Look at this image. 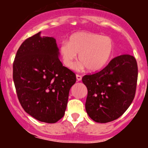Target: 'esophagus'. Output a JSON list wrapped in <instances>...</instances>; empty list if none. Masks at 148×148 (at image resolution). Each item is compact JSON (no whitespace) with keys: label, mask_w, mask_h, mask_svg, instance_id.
<instances>
[{"label":"esophagus","mask_w":148,"mask_h":148,"mask_svg":"<svg viewBox=\"0 0 148 148\" xmlns=\"http://www.w3.org/2000/svg\"><path fill=\"white\" fill-rule=\"evenodd\" d=\"M76 77H77V81H81L82 79V75H79V74H77V75H76Z\"/></svg>","instance_id":"esophagus-1"}]
</instances>
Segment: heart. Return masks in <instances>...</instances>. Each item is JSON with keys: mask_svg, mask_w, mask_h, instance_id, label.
Masks as SVG:
<instances>
[{"mask_svg": "<svg viewBox=\"0 0 148 148\" xmlns=\"http://www.w3.org/2000/svg\"><path fill=\"white\" fill-rule=\"evenodd\" d=\"M115 45L110 37L99 34L78 32L72 34L69 42L60 46L62 61L66 67L73 68L79 55L82 62L79 68L86 66L90 71H97L105 66L112 58Z\"/></svg>", "mask_w": 148, "mask_h": 148, "instance_id": "1", "label": "heart"}]
</instances>
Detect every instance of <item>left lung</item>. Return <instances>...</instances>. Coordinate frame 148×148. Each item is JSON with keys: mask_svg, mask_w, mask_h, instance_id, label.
Returning <instances> with one entry per match:
<instances>
[{"mask_svg": "<svg viewBox=\"0 0 148 148\" xmlns=\"http://www.w3.org/2000/svg\"><path fill=\"white\" fill-rule=\"evenodd\" d=\"M138 75L135 58L123 54L112 59L101 71L84 76L88 90L85 108L89 117L106 123L122 116L135 98Z\"/></svg>", "mask_w": 148, "mask_h": 148, "instance_id": "8db88e82", "label": "left lung"}]
</instances>
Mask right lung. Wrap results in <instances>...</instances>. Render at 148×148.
Instances as JSON below:
<instances>
[{"label":"right lung","mask_w":148,"mask_h":148,"mask_svg":"<svg viewBox=\"0 0 148 148\" xmlns=\"http://www.w3.org/2000/svg\"><path fill=\"white\" fill-rule=\"evenodd\" d=\"M40 33L25 40L16 54L13 79L23 110L37 120L55 123L64 117L76 74L63 66L52 37Z\"/></svg>","instance_id":"obj_1"}]
</instances>
